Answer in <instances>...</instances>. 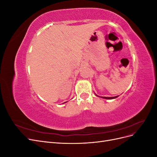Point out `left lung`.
Listing matches in <instances>:
<instances>
[{"label":"left lung","mask_w":157,"mask_h":157,"mask_svg":"<svg viewBox=\"0 0 157 157\" xmlns=\"http://www.w3.org/2000/svg\"><path fill=\"white\" fill-rule=\"evenodd\" d=\"M118 96H115V97H101L103 98H105V99H115L116 98H117Z\"/></svg>","instance_id":"obj_1"}]
</instances>
